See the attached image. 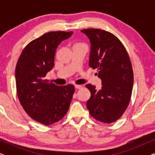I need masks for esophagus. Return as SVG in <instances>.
Instances as JSON below:
<instances>
[{"label": "esophagus", "instance_id": "obj_1", "mask_svg": "<svg viewBox=\"0 0 155 155\" xmlns=\"http://www.w3.org/2000/svg\"><path fill=\"white\" fill-rule=\"evenodd\" d=\"M75 89H81L82 85H79V84H75Z\"/></svg>", "mask_w": 155, "mask_h": 155}]
</instances>
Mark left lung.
Masks as SVG:
<instances>
[{
  "label": "left lung",
  "mask_w": 155,
  "mask_h": 155,
  "mask_svg": "<svg viewBox=\"0 0 155 155\" xmlns=\"http://www.w3.org/2000/svg\"><path fill=\"white\" fill-rule=\"evenodd\" d=\"M81 31L90 41L89 65L97 69L102 84L99 90L94 85L86 84L91 93L87 107L95 119L111 124L121 117L130 103L133 86L130 58L121 41L113 34L94 28Z\"/></svg>",
  "instance_id": "left-lung-1"
}]
</instances>
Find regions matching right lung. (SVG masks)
<instances>
[{
  "mask_svg": "<svg viewBox=\"0 0 155 155\" xmlns=\"http://www.w3.org/2000/svg\"><path fill=\"white\" fill-rule=\"evenodd\" d=\"M73 31H50L27 44L15 68L17 94L25 112L36 121L48 126L64 117L75 87L57 86L45 80L54 66L56 48Z\"/></svg>",
  "mask_w": 155,
  "mask_h": 155,
  "instance_id": "obj_1",
  "label": "right lung"
}]
</instances>
